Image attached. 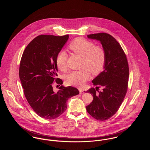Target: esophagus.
Returning <instances> with one entry per match:
<instances>
[{"label": "esophagus", "instance_id": "obj_1", "mask_svg": "<svg viewBox=\"0 0 150 150\" xmlns=\"http://www.w3.org/2000/svg\"><path fill=\"white\" fill-rule=\"evenodd\" d=\"M79 92H80V94H82V93H84V91H83V89L79 88Z\"/></svg>", "mask_w": 150, "mask_h": 150}]
</instances>
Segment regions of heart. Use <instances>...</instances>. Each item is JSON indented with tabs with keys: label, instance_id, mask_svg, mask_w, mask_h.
I'll use <instances>...</instances> for the list:
<instances>
[{
	"label": "heart",
	"instance_id": "heart-1",
	"mask_svg": "<svg viewBox=\"0 0 150 150\" xmlns=\"http://www.w3.org/2000/svg\"><path fill=\"white\" fill-rule=\"evenodd\" d=\"M69 48L73 53L82 57L81 69L73 71L67 75L66 83L68 85L82 86L89 78L91 73L93 75L99 74L106 62V53L100 46L83 38H77L69 45ZM67 54L61 51L57 54L56 64L59 70L64 71L67 69Z\"/></svg>",
	"mask_w": 150,
	"mask_h": 150
}]
</instances>
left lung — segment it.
Segmentation results:
<instances>
[{"mask_svg": "<svg viewBox=\"0 0 150 150\" xmlns=\"http://www.w3.org/2000/svg\"><path fill=\"white\" fill-rule=\"evenodd\" d=\"M87 37L102 44L106 53V62L103 71L92 81L95 89L91 88L87 91L93 99L86 108L94 118L105 121L116 113L124 99L128 89V63L121 46L110 35L100 33ZM99 87L102 88L101 91L97 90Z\"/></svg>", "mask_w": 150, "mask_h": 150, "instance_id": "obj_1", "label": "left lung"}]
</instances>
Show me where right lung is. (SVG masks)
<instances>
[{"label":"right lung","mask_w":150,"mask_h":150,"mask_svg":"<svg viewBox=\"0 0 150 150\" xmlns=\"http://www.w3.org/2000/svg\"><path fill=\"white\" fill-rule=\"evenodd\" d=\"M69 35L37 36L24 50L20 65L19 76L25 98L30 107L42 118L52 120L67 108L68 99L79 94L78 89L61 86L55 92L52 84L62 85L56 79L57 54L69 39Z\"/></svg>","instance_id":"right-lung-1"}]
</instances>
